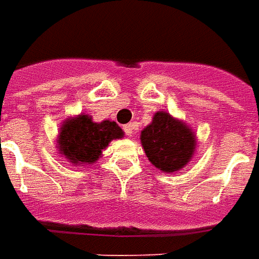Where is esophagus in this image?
Segmentation results:
<instances>
[{
	"instance_id": "obj_1",
	"label": "esophagus",
	"mask_w": 259,
	"mask_h": 259,
	"mask_svg": "<svg viewBox=\"0 0 259 259\" xmlns=\"http://www.w3.org/2000/svg\"><path fill=\"white\" fill-rule=\"evenodd\" d=\"M135 124H126V125H124V133L126 134V135H133L134 130H135Z\"/></svg>"
}]
</instances>
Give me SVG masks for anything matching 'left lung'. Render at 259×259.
Here are the masks:
<instances>
[{"instance_id":"left-lung-1","label":"left lung","mask_w":259,"mask_h":259,"mask_svg":"<svg viewBox=\"0 0 259 259\" xmlns=\"http://www.w3.org/2000/svg\"><path fill=\"white\" fill-rule=\"evenodd\" d=\"M145 153L156 168L174 173L183 168L195 150V137L184 122L159 111L141 133Z\"/></svg>"}]
</instances>
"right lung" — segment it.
I'll return each instance as SVG.
<instances>
[{"instance_id": "add662e5", "label": "right lung", "mask_w": 259, "mask_h": 259, "mask_svg": "<svg viewBox=\"0 0 259 259\" xmlns=\"http://www.w3.org/2000/svg\"><path fill=\"white\" fill-rule=\"evenodd\" d=\"M122 130L114 121L93 122L88 114L67 120L58 137V149L75 164H92L113 139L122 138Z\"/></svg>"}]
</instances>
